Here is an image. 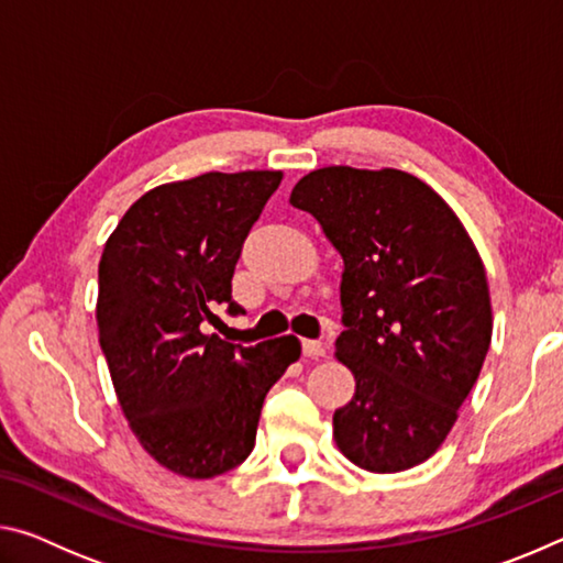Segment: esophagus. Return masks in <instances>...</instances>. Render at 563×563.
<instances>
[{
	"label": "esophagus",
	"instance_id": "esophagus-1",
	"mask_svg": "<svg viewBox=\"0 0 563 563\" xmlns=\"http://www.w3.org/2000/svg\"><path fill=\"white\" fill-rule=\"evenodd\" d=\"M302 355L308 357H325L328 355V345L320 340H302Z\"/></svg>",
	"mask_w": 563,
	"mask_h": 563
}]
</instances>
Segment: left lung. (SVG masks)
<instances>
[{
  "label": "left lung",
  "instance_id": "left-lung-1",
  "mask_svg": "<svg viewBox=\"0 0 563 563\" xmlns=\"http://www.w3.org/2000/svg\"><path fill=\"white\" fill-rule=\"evenodd\" d=\"M290 203L316 216L342 258L335 357L355 395L332 415L338 450L375 474L412 470L452 432L487 357L479 251L444 198L397 168L310 170Z\"/></svg>",
  "mask_w": 563,
  "mask_h": 563
}]
</instances>
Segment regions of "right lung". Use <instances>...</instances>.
Here are the masks:
<instances>
[{"mask_svg": "<svg viewBox=\"0 0 563 563\" xmlns=\"http://www.w3.org/2000/svg\"><path fill=\"white\" fill-rule=\"evenodd\" d=\"M283 170H241L146 190L99 261L97 325L123 417L139 444L186 479H213L253 452L263 399L300 357L283 335L233 345L211 332L247 231Z\"/></svg>", "mask_w": 563, "mask_h": 563, "instance_id": "obj_1", "label": "right lung"}]
</instances>
